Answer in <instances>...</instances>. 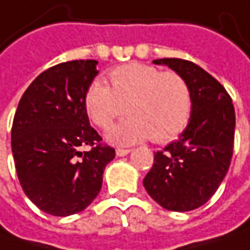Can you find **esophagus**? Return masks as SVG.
<instances>
[{"label":"esophagus","mask_w":250,"mask_h":250,"mask_svg":"<svg viewBox=\"0 0 250 250\" xmlns=\"http://www.w3.org/2000/svg\"><path fill=\"white\" fill-rule=\"evenodd\" d=\"M117 156L118 157H124V156H126V154H129L130 153V150L129 149H117Z\"/></svg>","instance_id":"obj_1"}]
</instances>
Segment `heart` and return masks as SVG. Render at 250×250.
<instances>
[{"instance_id":"obj_1","label":"heart","mask_w":250,"mask_h":250,"mask_svg":"<svg viewBox=\"0 0 250 250\" xmlns=\"http://www.w3.org/2000/svg\"><path fill=\"white\" fill-rule=\"evenodd\" d=\"M111 86L97 78L84 93V110L99 128L107 129L126 110L130 117L111 128L107 140L128 146L153 138L168 142L187 128L192 114V93L177 72L129 62L110 72Z\"/></svg>"}]
</instances>
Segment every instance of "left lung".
<instances>
[{
	"instance_id": "1",
	"label": "left lung",
	"mask_w": 250,
	"mask_h": 250,
	"mask_svg": "<svg viewBox=\"0 0 250 250\" xmlns=\"http://www.w3.org/2000/svg\"><path fill=\"white\" fill-rule=\"evenodd\" d=\"M179 73L192 93V114L185 130L154 154L143 187L153 200L171 211L203 206L226 178L231 164L235 111L227 90L196 63L154 60Z\"/></svg>"
}]
</instances>
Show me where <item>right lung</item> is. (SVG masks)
Wrapping results in <instances>:
<instances>
[{"label": "right lung", "mask_w": 250, "mask_h": 250, "mask_svg": "<svg viewBox=\"0 0 250 250\" xmlns=\"http://www.w3.org/2000/svg\"><path fill=\"white\" fill-rule=\"evenodd\" d=\"M96 60H76L40 73L15 112L11 146L26 196L42 211L66 217L84 210L103 185L115 150L101 146L89 124L84 93L97 76ZM82 146H91L81 152Z\"/></svg>", "instance_id": "right-lung-1"}]
</instances>
